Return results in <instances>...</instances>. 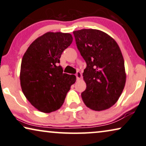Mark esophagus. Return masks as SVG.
Here are the masks:
<instances>
[{
  "instance_id": "obj_1",
  "label": "esophagus",
  "mask_w": 146,
  "mask_h": 146,
  "mask_svg": "<svg viewBox=\"0 0 146 146\" xmlns=\"http://www.w3.org/2000/svg\"><path fill=\"white\" fill-rule=\"evenodd\" d=\"M75 75H76V77H77V80H79L82 77V74L80 73L79 71H77V73L75 74Z\"/></svg>"
}]
</instances>
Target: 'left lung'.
Here are the masks:
<instances>
[{"instance_id":"left-lung-1","label":"left lung","mask_w":146,"mask_h":146,"mask_svg":"<svg viewBox=\"0 0 146 146\" xmlns=\"http://www.w3.org/2000/svg\"><path fill=\"white\" fill-rule=\"evenodd\" d=\"M77 49L87 63L83 76L87 88L81 93L88 108L100 111L117 102L126 83L124 61L113 38L98 30L73 32Z\"/></svg>"}]
</instances>
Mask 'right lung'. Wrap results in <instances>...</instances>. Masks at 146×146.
<instances>
[{
  "mask_svg": "<svg viewBox=\"0 0 146 146\" xmlns=\"http://www.w3.org/2000/svg\"><path fill=\"white\" fill-rule=\"evenodd\" d=\"M72 42L68 33L47 32L30 44L22 57L20 75L22 92L41 112L58 110L76 81L75 75L63 73L59 65L63 52Z\"/></svg>",
  "mask_w": 146,
  "mask_h": 146,
  "instance_id": "right-lung-1",
  "label": "right lung"
}]
</instances>
